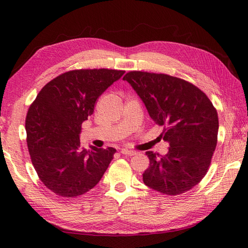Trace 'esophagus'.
<instances>
[{"label": "esophagus", "mask_w": 248, "mask_h": 248, "mask_svg": "<svg viewBox=\"0 0 248 248\" xmlns=\"http://www.w3.org/2000/svg\"><path fill=\"white\" fill-rule=\"evenodd\" d=\"M121 154H123V155H130V156H132V155H136V152H135V151L128 150V149H121Z\"/></svg>", "instance_id": "obj_1"}]
</instances>
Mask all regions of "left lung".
<instances>
[{
	"instance_id": "1",
	"label": "left lung",
	"mask_w": 248,
	"mask_h": 248,
	"mask_svg": "<svg viewBox=\"0 0 248 248\" xmlns=\"http://www.w3.org/2000/svg\"><path fill=\"white\" fill-rule=\"evenodd\" d=\"M144 102L151 119L164 127L167 155L147 151L150 164L143 173L147 186L180 195L207 173L217 143L218 117L212 102L198 87L163 73L130 71L124 77Z\"/></svg>"
}]
</instances>
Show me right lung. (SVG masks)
I'll return each instance as SVG.
<instances>
[{
  "label": "right lung",
  "mask_w": 248,
  "mask_h": 248,
  "mask_svg": "<svg viewBox=\"0 0 248 248\" xmlns=\"http://www.w3.org/2000/svg\"><path fill=\"white\" fill-rule=\"evenodd\" d=\"M124 73L112 69L65 72L45 85L30 107L25 130L31 163L41 182L56 195H83L108 170L116 149H84L80 133L97 99Z\"/></svg>",
  "instance_id": "obj_1"
}]
</instances>
